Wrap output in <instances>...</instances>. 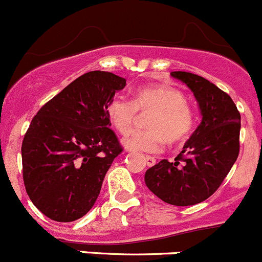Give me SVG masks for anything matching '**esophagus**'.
I'll return each mask as SVG.
<instances>
[{
	"label": "esophagus",
	"instance_id": "1",
	"mask_svg": "<svg viewBox=\"0 0 262 262\" xmlns=\"http://www.w3.org/2000/svg\"><path fill=\"white\" fill-rule=\"evenodd\" d=\"M144 159H145V163H146V165H148V166H153V165H155V163H157L155 158L154 157H149V155H145Z\"/></svg>",
	"mask_w": 262,
	"mask_h": 262
}]
</instances>
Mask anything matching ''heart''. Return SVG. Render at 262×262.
<instances>
[{
	"mask_svg": "<svg viewBox=\"0 0 262 262\" xmlns=\"http://www.w3.org/2000/svg\"><path fill=\"white\" fill-rule=\"evenodd\" d=\"M138 113L148 117V130L133 132L123 139L126 150L155 153L163 148L164 140L170 144L182 143L191 133L194 118L179 89L168 85H150L137 92L133 102L124 96H116L109 102L107 116L120 134L132 130Z\"/></svg>",
	"mask_w": 262,
	"mask_h": 262,
	"instance_id": "heart-1",
	"label": "heart"
}]
</instances>
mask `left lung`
<instances>
[{"instance_id":"obj_1","label":"left lung","mask_w":262,"mask_h":262,"mask_svg":"<svg viewBox=\"0 0 262 262\" xmlns=\"http://www.w3.org/2000/svg\"><path fill=\"white\" fill-rule=\"evenodd\" d=\"M194 94L201 122L174 162L163 159L146 170L149 190L177 206L199 204L211 196L236 162L241 117L229 94L189 72H171Z\"/></svg>"}]
</instances>
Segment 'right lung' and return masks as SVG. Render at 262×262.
<instances>
[{"label": "right lung", "instance_id": "right-lung-1", "mask_svg": "<svg viewBox=\"0 0 262 262\" xmlns=\"http://www.w3.org/2000/svg\"><path fill=\"white\" fill-rule=\"evenodd\" d=\"M126 80L111 72L84 73L39 109L22 143L28 196L46 216L70 223L98 198L108 169L122 153L107 107Z\"/></svg>", "mask_w": 262, "mask_h": 262}]
</instances>
